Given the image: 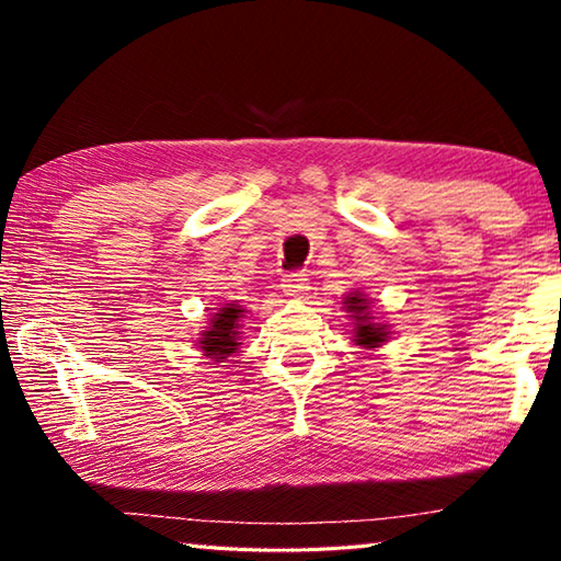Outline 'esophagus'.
Segmentation results:
<instances>
[{"instance_id":"34e87169","label":"esophagus","mask_w":561,"mask_h":561,"mask_svg":"<svg viewBox=\"0 0 561 561\" xmlns=\"http://www.w3.org/2000/svg\"><path fill=\"white\" fill-rule=\"evenodd\" d=\"M282 291L287 294V297H304V294L309 291V284L304 274H287V277L282 279Z\"/></svg>"}]
</instances>
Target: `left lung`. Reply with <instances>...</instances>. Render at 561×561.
<instances>
[{
    "label": "left lung",
    "instance_id": "1",
    "mask_svg": "<svg viewBox=\"0 0 561 561\" xmlns=\"http://www.w3.org/2000/svg\"><path fill=\"white\" fill-rule=\"evenodd\" d=\"M344 311L351 319V334H354L356 346L366 351H376L391 339V327L386 321L376 319L371 311L374 299H368V294L360 289H351L344 297Z\"/></svg>",
    "mask_w": 561,
    "mask_h": 561
}]
</instances>
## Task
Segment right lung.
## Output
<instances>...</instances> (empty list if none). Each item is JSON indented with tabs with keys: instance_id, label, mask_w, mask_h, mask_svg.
<instances>
[{
	"instance_id": "add662e5",
	"label": "right lung",
	"mask_w": 561,
	"mask_h": 561,
	"mask_svg": "<svg viewBox=\"0 0 561 561\" xmlns=\"http://www.w3.org/2000/svg\"><path fill=\"white\" fill-rule=\"evenodd\" d=\"M242 317L244 307H240V304H222L207 319V327H203V334L197 339V346H201L205 358L222 364L227 356L237 354V348L242 344Z\"/></svg>"
}]
</instances>
